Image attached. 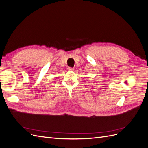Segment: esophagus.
<instances>
[{
  "label": "esophagus",
  "mask_w": 148,
  "mask_h": 148,
  "mask_svg": "<svg viewBox=\"0 0 148 148\" xmlns=\"http://www.w3.org/2000/svg\"><path fill=\"white\" fill-rule=\"evenodd\" d=\"M68 70H69V71H73V70H74V69H73V68H71V67H69Z\"/></svg>",
  "instance_id": "esophagus-1"
}]
</instances>
